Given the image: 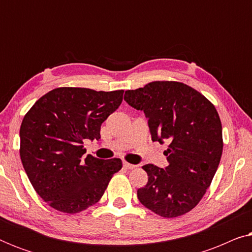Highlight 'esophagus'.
<instances>
[{"label": "esophagus", "instance_id": "esophagus-1", "mask_svg": "<svg viewBox=\"0 0 252 252\" xmlns=\"http://www.w3.org/2000/svg\"><path fill=\"white\" fill-rule=\"evenodd\" d=\"M123 166H124V168H126V170H133V168L136 167V165H133V164L127 163V161H124Z\"/></svg>", "mask_w": 252, "mask_h": 252}]
</instances>
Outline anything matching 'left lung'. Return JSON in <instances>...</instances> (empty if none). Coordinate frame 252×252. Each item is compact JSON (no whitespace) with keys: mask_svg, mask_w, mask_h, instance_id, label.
Instances as JSON below:
<instances>
[{"mask_svg":"<svg viewBox=\"0 0 252 252\" xmlns=\"http://www.w3.org/2000/svg\"><path fill=\"white\" fill-rule=\"evenodd\" d=\"M125 101L148 118L153 141L168 142V166H142L148 182L137 189L147 209L175 218L195 208L211 185L222 154V127L215 105L179 81H153L126 91Z\"/></svg>","mask_w":252,"mask_h":252,"instance_id":"8db88e82","label":"left lung"}]
</instances>
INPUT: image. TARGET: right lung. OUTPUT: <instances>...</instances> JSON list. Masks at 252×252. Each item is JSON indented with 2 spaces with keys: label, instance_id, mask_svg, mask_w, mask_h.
Wrapping results in <instances>:
<instances>
[{
  "label": "right lung",
  "instance_id": "add662e5",
  "mask_svg": "<svg viewBox=\"0 0 252 252\" xmlns=\"http://www.w3.org/2000/svg\"><path fill=\"white\" fill-rule=\"evenodd\" d=\"M124 91L60 87L34 103L20 125V159L48 205L78 213L97 203L122 159L82 158L85 140H98L101 125L123 102Z\"/></svg>",
  "mask_w": 252,
  "mask_h": 252
}]
</instances>
